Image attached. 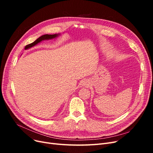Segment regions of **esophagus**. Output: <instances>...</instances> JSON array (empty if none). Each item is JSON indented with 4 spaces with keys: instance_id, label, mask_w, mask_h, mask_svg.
<instances>
[{
    "instance_id": "obj_1",
    "label": "esophagus",
    "mask_w": 153,
    "mask_h": 153,
    "mask_svg": "<svg viewBox=\"0 0 153 153\" xmlns=\"http://www.w3.org/2000/svg\"><path fill=\"white\" fill-rule=\"evenodd\" d=\"M82 86H85V87H87V86H88V82H87V81H85V80H84V81H83L82 82Z\"/></svg>"
}]
</instances>
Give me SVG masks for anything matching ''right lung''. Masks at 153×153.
Instances as JSON below:
<instances>
[{
	"label": "right lung",
	"mask_w": 153,
	"mask_h": 153,
	"mask_svg": "<svg viewBox=\"0 0 153 153\" xmlns=\"http://www.w3.org/2000/svg\"><path fill=\"white\" fill-rule=\"evenodd\" d=\"M59 34H45V35H43L41 36V37H39V38L37 39L35 41H34L33 43H32L30 44H29L26 45L25 47V49L27 50V49H29L32 47H34V46H35L36 45H37L38 43H39V42H41V41L43 40H45V39H53L55 38H56V37H57Z\"/></svg>",
	"instance_id": "right-lung-1"
}]
</instances>
